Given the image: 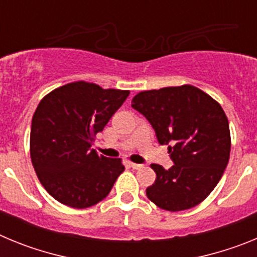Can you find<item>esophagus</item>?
Returning <instances> with one entry per match:
<instances>
[{"label":"esophagus","instance_id":"34e87169","mask_svg":"<svg viewBox=\"0 0 257 257\" xmlns=\"http://www.w3.org/2000/svg\"><path fill=\"white\" fill-rule=\"evenodd\" d=\"M130 165H131V167H133L134 170H139V169H142V167H143V165H139V163H134V162H131Z\"/></svg>","mask_w":257,"mask_h":257}]
</instances>
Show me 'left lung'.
Here are the masks:
<instances>
[{
	"label": "left lung",
	"instance_id": "obj_1",
	"mask_svg": "<svg viewBox=\"0 0 257 257\" xmlns=\"http://www.w3.org/2000/svg\"><path fill=\"white\" fill-rule=\"evenodd\" d=\"M131 106L156 131L161 145H169L174 166L156 172L147 197L163 210L192 208L208 197L221 179L230 156V131L216 100L190 85L163 87L135 95Z\"/></svg>",
	"mask_w": 257,
	"mask_h": 257
}]
</instances>
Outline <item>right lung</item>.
<instances>
[{
  "label": "right lung",
  "mask_w": 257,
  "mask_h": 257,
  "mask_svg": "<svg viewBox=\"0 0 257 257\" xmlns=\"http://www.w3.org/2000/svg\"><path fill=\"white\" fill-rule=\"evenodd\" d=\"M128 95L78 81L40 101L32 118L31 158L41 184L56 201L86 208L108 196L124 166L119 158L99 156L91 145Z\"/></svg>",
  "instance_id": "1"
}]
</instances>
